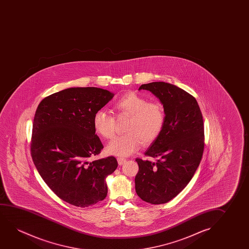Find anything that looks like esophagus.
Listing matches in <instances>:
<instances>
[{"label":"esophagus","mask_w":249,"mask_h":249,"mask_svg":"<svg viewBox=\"0 0 249 249\" xmlns=\"http://www.w3.org/2000/svg\"><path fill=\"white\" fill-rule=\"evenodd\" d=\"M126 160V158H123V157H118V158H117V161H118L119 165H123V164L125 163Z\"/></svg>","instance_id":"obj_1"}]
</instances>
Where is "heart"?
Returning <instances> with one entry per match:
<instances>
[{"label": "heart", "instance_id": "1", "mask_svg": "<svg viewBox=\"0 0 249 249\" xmlns=\"http://www.w3.org/2000/svg\"><path fill=\"white\" fill-rule=\"evenodd\" d=\"M118 116H129L126 134L117 137L107 145L106 151L118 157L129 156L144 145L153 143L163 130L166 123L164 106L158 100L149 101L136 92H127L113 104ZM95 133L105 140H110L116 133V119L112 115L99 109L92 118Z\"/></svg>", "mask_w": 249, "mask_h": 249}]
</instances>
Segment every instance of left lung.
<instances>
[{
    "mask_svg": "<svg viewBox=\"0 0 249 249\" xmlns=\"http://www.w3.org/2000/svg\"><path fill=\"white\" fill-rule=\"evenodd\" d=\"M159 98L166 112L160 136L144 156L136 158L135 190L143 201L162 204L184 190L194 176L204 150V123L196 99L176 86L163 82L140 86Z\"/></svg>",
    "mask_w": 249,
    "mask_h": 249,
    "instance_id": "8db88e82",
    "label": "left lung"
}]
</instances>
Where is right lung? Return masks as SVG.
<instances>
[{"mask_svg":"<svg viewBox=\"0 0 249 249\" xmlns=\"http://www.w3.org/2000/svg\"><path fill=\"white\" fill-rule=\"evenodd\" d=\"M98 88H71L46 97L38 105L32 126L31 154L48 187L63 201L87 208L103 201L106 178L118 166L114 157L90 161L103 144L92 118L112 99Z\"/></svg>","mask_w":249,"mask_h":249,"instance_id":"add662e5","label":"right lung"}]
</instances>
